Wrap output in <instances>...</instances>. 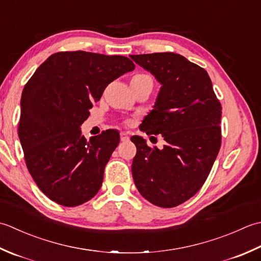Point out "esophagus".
<instances>
[{"instance_id": "34e87169", "label": "esophagus", "mask_w": 261, "mask_h": 261, "mask_svg": "<svg viewBox=\"0 0 261 261\" xmlns=\"http://www.w3.org/2000/svg\"><path fill=\"white\" fill-rule=\"evenodd\" d=\"M120 140H121V142H127V141H129V136H128V134H127V133H125V132H121V133H120Z\"/></svg>"}]
</instances>
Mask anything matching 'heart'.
<instances>
[{
  "label": "heart",
  "mask_w": 261,
  "mask_h": 261,
  "mask_svg": "<svg viewBox=\"0 0 261 261\" xmlns=\"http://www.w3.org/2000/svg\"><path fill=\"white\" fill-rule=\"evenodd\" d=\"M134 76H148L147 74H136V75H134Z\"/></svg>",
  "instance_id": "b5f03b06"
}]
</instances>
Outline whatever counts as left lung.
<instances>
[{
  "label": "left lung",
  "mask_w": 261,
  "mask_h": 261,
  "mask_svg": "<svg viewBox=\"0 0 261 261\" xmlns=\"http://www.w3.org/2000/svg\"><path fill=\"white\" fill-rule=\"evenodd\" d=\"M162 84L154 109L140 129L162 134L163 150L132 136L137 148L132 173L140 194L150 203L171 208L201 188L219 154L222 106L208 74L174 53L130 55Z\"/></svg>",
  "instance_id": "8db88e82"
}]
</instances>
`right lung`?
<instances>
[{
	"instance_id": "right-lung-1",
	"label": "right lung",
	"mask_w": 261,
	"mask_h": 261,
	"mask_svg": "<svg viewBox=\"0 0 261 261\" xmlns=\"http://www.w3.org/2000/svg\"><path fill=\"white\" fill-rule=\"evenodd\" d=\"M134 68L125 56L58 51L27 82L18 134L31 177L53 201L74 207L97 195L119 133L87 141L80 126L108 84Z\"/></svg>"
}]
</instances>
